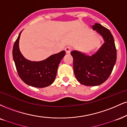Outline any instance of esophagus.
<instances>
[{
  "label": "esophagus",
  "mask_w": 127,
  "mask_h": 127,
  "mask_svg": "<svg viewBox=\"0 0 127 127\" xmlns=\"http://www.w3.org/2000/svg\"><path fill=\"white\" fill-rule=\"evenodd\" d=\"M71 51V48L70 47H67L65 48V51L66 53V54H70V52Z\"/></svg>",
  "instance_id": "34e87169"
}]
</instances>
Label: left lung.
Here are the masks:
<instances>
[{
    "instance_id": "8db88e82",
    "label": "left lung",
    "mask_w": 127,
    "mask_h": 127,
    "mask_svg": "<svg viewBox=\"0 0 127 127\" xmlns=\"http://www.w3.org/2000/svg\"><path fill=\"white\" fill-rule=\"evenodd\" d=\"M92 29L104 41L99 50L91 56L76 50L71 52L76 78L79 83L88 86L104 83L112 73L117 60V50L110 31L97 23L92 26Z\"/></svg>"
}]
</instances>
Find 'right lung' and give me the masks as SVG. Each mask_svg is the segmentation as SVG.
Returning a JSON list of instances; mask_svg holds the SVG:
<instances>
[{
    "mask_svg": "<svg viewBox=\"0 0 127 127\" xmlns=\"http://www.w3.org/2000/svg\"><path fill=\"white\" fill-rule=\"evenodd\" d=\"M22 31L15 41L12 51L13 59L20 78L24 83L35 88H42L50 86L56 79L58 67L65 52L62 51L53 54L39 62L29 60L24 57L19 50V42Z\"/></svg>",
    "mask_w": 127,
    "mask_h": 127,
    "instance_id": "1",
    "label": "right lung"
}]
</instances>
